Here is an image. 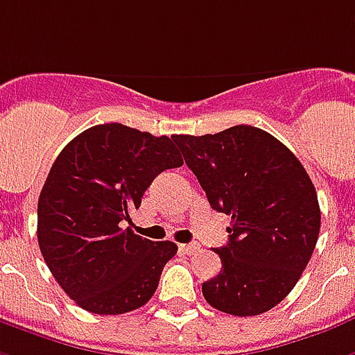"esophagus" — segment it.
<instances>
[{
	"mask_svg": "<svg viewBox=\"0 0 355 355\" xmlns=\"http://www.w3.org/2000/svg\"><path fill=\"white\" fill-rule=\"evenodd\" d=\"M180 250L184 252V254H193V252H198V250H199V244H198V243L180 244Z\"/></svg>",
	"mask_w": 355,
	"mask_h": 355,
	"instance_id": "esophagus-1",
	"label": "esophagus"
}]
</instances>
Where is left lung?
<instances>
[{
  "label": "left lung",
  "instance_id": "left-lung-1",
  "mask_svg": "<svg viewBox=\"0 0 355 355\" xmlns=\"http://www.w3.org/2000/svg\"><path fill=\"white\" fill-rule=\"evenodd\" d=\"M214 211L231 216L222 269L203 282L207 303L233 316L271 311L293 290L320 235L311 177L271 133L233 125L214 135H173Z\"/></svg>",
  "mask_w": 355,
  "mask_h": 355
}]
</instances>
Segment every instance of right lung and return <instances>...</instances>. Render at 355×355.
<instances>
[{
    "instance_id": "add662e5",
    "label": "right lung",
    "mask_w": 355,
    "mask_h": 355,
    "mask_svg": "<svg viewBox=\"0 0 355 355\" xmlns=\"http://www.w3.org/2000/svg\"><path fill=\"white\" fill-rule=\"evenodd\" d=\"M184 159L169 137L99 124L60 152L37 203V241L52 277L84 311L124 314L154 295L171 241L122 230L152 180Z\"/></svg>"
}]
</instances>
